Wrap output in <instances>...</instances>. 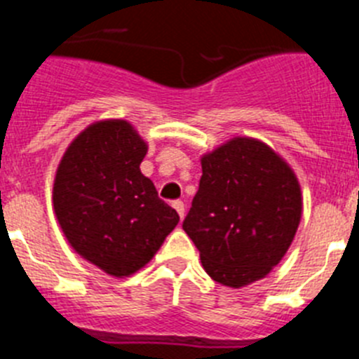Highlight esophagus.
<instances>
[{"mask_svg":"<svg viewBox=\"0 0 359 359\" xmlns=\"http://www.w3.org/2000/svg\"><path fill=\"white\" fill-rule=\"evenodd\" d=\"M172 207L176 208L177 215H180V219H183V215H185V205H183V201H174Z\"/></svg>","mask_w":359,"mask_h":359,"instance_id":"1","label":"esophagus"}]
</instances>
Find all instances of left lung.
Returning <instances> with one entry per match:
<instances>
[{
  "mask_svg": "<svg viewBox=\"0 0 359 359\" xmlns=\"http://www.w3.org/2000/svg\"><path fill=\"white\" fill-rule=\"evenodd\" d=\"M203 176L183 221L215 282L243 287L282 261L302 217V190L264 142L236 136L201 156Z\"/></svg>",
  "mask_w": 359,
  "mask_h": 359,
  "instance_id": "left-lung-1",
  "label": "left lung"
}]
</instances>
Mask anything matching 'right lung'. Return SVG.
<instances>
[{"mask_svg": "<svg viewBox=\"0 0 359 359\" xmlns=\"http://www.w3.org/2000/svg\"><path fill=\"white\" fill-rule=\"evenodd\" d=\"M147 142L128 120L93 122L68 145L53 180V210L84 261L111 277L144 268L180 215L140 170Z\"/></svg>", "mask_w": 359, "mask_h": 359, "instance_id": "1", "label": "right lung"}]
</instances>
